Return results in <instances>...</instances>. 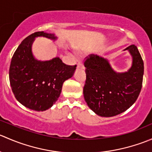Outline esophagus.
Returning a JSON list of instances; mask_svg holds the SVG:
<instances>
[{"mask_svg":"<svg viewBox=\"0 0 152 152\" xmlns=\"http://www.w3.org/2000/svg\"><path fill=\"white\" fill-rule=\"evenodd\" d=\"M77 68H82V69H84V66H83V65H82V63H80V62H79V63L77 64Z\"/></svg>","mask_w":152,"mask_h":152,"instance_id":"obj_1","label":"esophagus"}]
</instances>
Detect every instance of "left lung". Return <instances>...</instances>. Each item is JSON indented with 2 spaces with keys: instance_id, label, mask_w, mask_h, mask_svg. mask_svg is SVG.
Returning <instances> with one entry per match:
<instances>
[{
  "instance_id": "left-lung-1",
  "label": "left lung",
  "mask_w": 152,
  "mask_h": 152,
  "mask_svg": "<svg viewBox=\"0 0 152 152\" xmlns=\"http://www.w3.org/2000/svg\"><path fill=\"white\" fill-rule=\"evenodd\" d=\"M124 50L132 56V66L126 72H117L107 58L91 54L85 62L86 82L83 89L88 107L102 117H113L128 110L140 93L144 65L137 46Z\"/></svg>"
}]
</instances>
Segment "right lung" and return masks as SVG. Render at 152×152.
<instances>
[{"label":"right lung","instance_id":"add662e5","mask_svg":"<svg viewBox=\"0 0 152 152\" xmlns=\"http://www.w3.org/2000/svg\"><path fill=\"white\" fill-rule=\"evenodd\" d=\"M39 37L57 39L54 34L44 31L35 32L24 39L12 58L10 82L21 104L35 111H45L58 100L64 82L73 76L76 65H65L57 56L46 61L37 59L32 45Z\"/></svg>","mask_w":152,"mask_h":152}]
</instances>
